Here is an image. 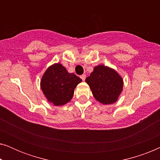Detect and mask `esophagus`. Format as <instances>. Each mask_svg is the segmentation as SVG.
Instances as JSON below:
<instances>
[{"label":"esophagus","instance_id":"esophagus-1","mask_svg":"<svg viewBox=\"0 0 160 160\" xmlns=\"http://www.w3.org/2000/svg\"><path fill=\"white\" fill-rule=\"evenodd\" d=\"M80 77L82 79V81H84L85 78H86V75H85V74H83V75H82V76H80Z\"/></svg>","mask_w":160,"mask_h":160}]
</instances>
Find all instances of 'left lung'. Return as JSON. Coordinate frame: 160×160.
Segmentation results:
<instances>
[{
	"mask_svg": "<svg viewBox=\"0 0 160 160\" xmlns=\"http://www.w3.org/2000/svg\"><path fill=\"white\" fill-rule=\"evenodd\" d=\"M85 82L90 87L94 98L104 105L117 102L123 89V79L114 69L99 65L94 68Z\"/></svg>",
	"mask_w": 160,
	"mask_h": 160,
	"instance_id": "obj_1",
	"label": "left lung"
}]
</instances>
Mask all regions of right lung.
Listing matches in <instances>:
<instances>
[{
	"instance_id": "right-lung-1",
	"label": "right lung",
	"mask_w": 160,
	"mask_h": 160,
	"mask_svg": "<svg viewBox=\"0 0 160 160\" xmlns=\"http://www.w3.org/2000/svg\"><path fill=\"white\" fill-rule=\"evenodd\" d=\"M74 73H70L60 63L52 65L41 80V88L47 100L54 106H63L73 98L74 89L82 82Z\"/></svg>"
}]
</instances>
